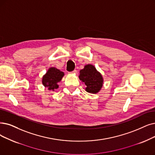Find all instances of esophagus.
Masks as SVG:
<instances>
[{
	"mask_svg": "<svg viewBox=\"0 0 155 155\" xmlns=\"http://www.w3.org/2000/svg\"><path fill=\"white\" fill-rule=\"evenodd\" d=\"M76 73H77V71L76 70H74L72 72H70V74H76Z\"/></svg>",
	"mask_w": 155,
	"mask_h": 155,
	"instance_id": "obj_1",
	"label": "esophagus"
}]
</instances>
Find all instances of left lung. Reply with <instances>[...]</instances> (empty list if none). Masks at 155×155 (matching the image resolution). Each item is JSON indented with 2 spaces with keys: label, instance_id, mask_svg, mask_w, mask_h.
<instances>
[{
  "label": "left lung",
  "instance_id": "1",
  "mask_svg": "<svg viewBox=\"0 0 155 155\" xmlns=\"http://www.w3.org/2000/svg\"><path fill=\"white\" fill-rule=\"evenodd\" d=\"M79 78L86 85L85 90L90 94H97L103 86L104 79L94 65L88 64L79 71Z\"/></svg>",
  "mask_w": 155,
  "mask_h": 155
}]
</instances>
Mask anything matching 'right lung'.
Listing matches in <instances>:
<instances>
[{
  "label": "right lung",
  "mask_w": 155,
  "mask_h": 155,
  "mask_svg": "<svg viewBox=\"0 0 155 155\" xmlns=\"http://www.w3.org/2000/svg\"><path fill=\"white\" fill-rule=\"evenodd\" d=\"M64 76V73L55 67H50L42 79V84L49 91H54L58 88V83Z\"/></svg>",
  "instance_id": "1"
}]
</instances>
